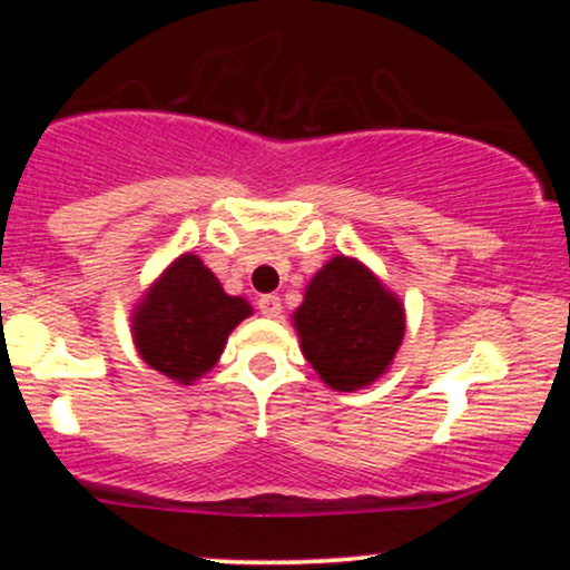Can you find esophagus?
<instances>
[{"label":"esophagus","instance_id":"esophagus-1","mask_svg":"<svg viewBox=\"0 0 570 570\" xmlns=\"http://www.w3.org/2000/svg\"><path fill=\"white\" fill-rule=\"evenodd\" d=\"M257 305H259V313H263V316H267V318H276L281 313V297H278V294H263V297L257 299Z\"/></svg>","mask_w":570,"mask_h":570}]
</instances>
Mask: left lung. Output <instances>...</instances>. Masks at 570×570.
Returning a JSON list of instances; mask_svg holds the SVG:
<instances>
[{"label": "left lung", "instance_id": "8db88e82", "mask_svg": "<svg viewBox=\"0 0 570 570\" xmlns=\"http://www.w3.org/2000/svg\"><path fill=\"white\" fill-rule=\"evenodd\" d=\"M303 356L335 391L367 389L394 364L407 330L404 303L356 257L335 254L292 313Z\"/></svg>", "mask_w": 570, "mask_h": 570}]
</instances>
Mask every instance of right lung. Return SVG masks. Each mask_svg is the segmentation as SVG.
<instances>
[{
    "label": "right lung",
    "mask_w": 570,
    "mask_h": 570,
    "mask_svg": "<svg viewBox=\"0 0 570 570\" xmlns=\"http://www.w3.org/2000/svg\"><path fill=\"white\" fill-rule=\"evenodd\" d=\"M252 313L248 299L227 294L198 254L185 252L141 294L130 335L144 364L193 385L219 362L230 332Z\"/></svg>",
    "instance_id": "add662e5"
}]
</instances>
